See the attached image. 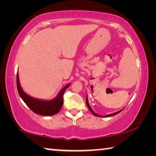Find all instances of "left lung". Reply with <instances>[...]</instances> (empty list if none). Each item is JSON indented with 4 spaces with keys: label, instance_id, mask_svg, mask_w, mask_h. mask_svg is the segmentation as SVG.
<instances>
[{
    "label": "left lung",
    "instance_id": "1",
    "mask_svg": "<svg viewBox=\"0 0 156 156\" xmlns=\"http://www.w3.org/2000/svg\"><path fill=\"white\" fill-rule=\"evenodd\" d=\"M86 103H87V107H88V108H89V109L90 110V112H91L92 113H93V114H94L95 116H98V117H110V116H112V115H114L118 114V113H119L120 112H122V110H120V111H118V112H115V113H112V114H109V115H105V116H101V115H98L97 113H95V112H94V111L92 110V109H91V107H90V105H89V104L87 96H86Z\"/></svg>",
    "mask_w": 156,
    "mask_h": 156
}]
</instances>
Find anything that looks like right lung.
Listing matches in <instances>:
<instances>
[{
  "label": "right lung",
  "mask_w": 156,
  "mask_h": 156,
  "mask_svg": "<svg viewBox=\"0 0 156 156\" xmlns=\"http://www.w3.org/2000/svg\"><path fill=\"white\" fill-rule=\"evenodd\" d=\"M16 83L18 94L27 107L35 113L46 116L55 115L60 112L63 105V94L71 84H68L65 86L54 99L45 100L31 97L23 90L20 84L18 72L16 75Z\"/></svg>",
  "instance_id": "right-lung-1"
}]
</instances>
